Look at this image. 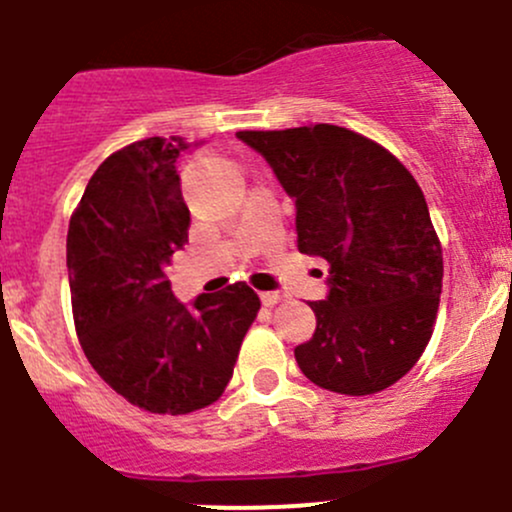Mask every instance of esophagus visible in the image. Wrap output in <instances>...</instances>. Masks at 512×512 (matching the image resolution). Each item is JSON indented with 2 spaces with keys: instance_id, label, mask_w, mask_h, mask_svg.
Segmentation results:
<instances>
[{
  "instance_id": "esophagus-1",
  "label": "esophagus",
  "mask_w": 512,
  "mask_h": 512,
  "mask_svg": "<svg viewBox=\"0 0 512 512\" xmlns=\"http://www.w3.org/2000/svg\"><path fill=\"white\" fill-rule=\"evenodd\" d=\"M283 293H278V291H263L261 293V303L263 306H276V303H281L283 301Z\"/></svg>"
}]
</instances>
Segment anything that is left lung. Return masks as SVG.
Here are the masks:
<instances>
[{"label":"left lung","mask_w":512,"mask_h":512,"mask_svg":"<svg viewBox=\"0 0 512 512\" xmlns=\"http://www.w3.org/2000/svg\"><path fill=\"white\" fill-rule=\"evenodd\" d=\"M296 201L301 254L328 263L316 333L296 346L308 381L371 396L426 351L443 288V249L411 171L376 141L333 124L239 131Z\"/></svg>","instance_id":"left-lung-1"}]
</instances>
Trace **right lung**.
<instances>
[{"label":"right lung","instance_id":"add662e5","mask_svg":"<svg viewBox=\"0 0 512 512\" xmlns=\"http://www.w3.org/2000/svg\"><path fill=\"white\" fill-rule=\"evenodd\" d=\"M179 136L114 151L86 184L69 221L72 311L91 368L149 413L199 411L234 376L261 301L244 281L184 306L164 268L189 241Z\"/></svg>","mask_w":512,"mask_h":512}]
</instances>
